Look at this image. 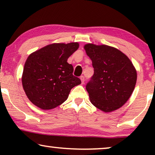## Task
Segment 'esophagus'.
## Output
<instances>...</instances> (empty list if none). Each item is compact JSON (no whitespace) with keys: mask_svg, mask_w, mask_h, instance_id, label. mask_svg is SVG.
<instances>
[{"mask_svg":"<svg viewBox=\"0 0 155 155\" xmlns=\"http://www.w3.org/2000/svg\"><path fill=\"white\" fill-rule=\"evenodd\" d=\"M80 80H81V83L82 84H84V76H81V77L80 78Z\"/></svg>","mask_w":155,"mask_h":155,"instance_id":"obj_1","label":"esophagus"}]
</instances>
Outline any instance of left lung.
Listing matches in <instances>:
<instances>
[{"label": "left lung", "instance_id": "8db88e82", "mask_svg": "<svg viewBox=\"0 0 155 155\" xmlns=\"http://www.w3.org/2000/svg\"><path fill=\"white\" fill-rule=\"evenodd\" d=\"M84 48L94 68V75L86 85L91 103L104 112L115 111L132 94L136 70L127 56L112 46L87 44Z\"/></svg>", "mask_w": 155, "mask_h": 155}]
</instances>
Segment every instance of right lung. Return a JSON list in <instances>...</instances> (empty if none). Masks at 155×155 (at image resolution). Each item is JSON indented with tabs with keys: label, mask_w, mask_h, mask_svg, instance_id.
<instances>
[{
	"label": "right lung",
	"mask_w": 155,
	"mask_h": 155,
	"mask_svg": "<svg viewBox=\"0 0 155 155\" xmlns=\"http://www.w3.org/2000/svg\"><path fill=\"white\" fill-rule=\"evenodd\" d=\"M78 48V42L52 44L29 55L22 83L31 103L44 110L54 109L66 100L72 88L81 83L73 75V65L67 62Z\"/></svg>",
	"instance_id": "add662e5"
}]
</instances>
